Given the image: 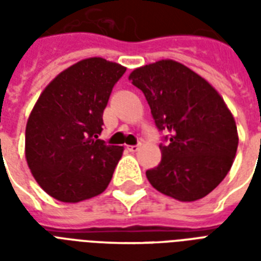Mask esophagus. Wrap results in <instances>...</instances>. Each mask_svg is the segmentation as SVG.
<instances>
[{"label": "esophagus", "mask_w": 261, "mask_h": 261, "mask_svg": "<svg viewBox=\"0 0 261 261\" xmlns=\"http://www.w3.org/2000/svg\"><path fill=\"white\" fill-rule=\"evenodd\" d=\"M127 149H128L131 153H135V151L139 150V145H131V146H127Z\"/></svg>", "instance_id": "34e87169"}]
</instances>
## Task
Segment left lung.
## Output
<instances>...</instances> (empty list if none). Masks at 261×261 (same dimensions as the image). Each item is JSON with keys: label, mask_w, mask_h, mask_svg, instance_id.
<instances>
[{"label": "left lung", "mask_w": 261, "mask_h": 261, "mask_svg": "<svg viewBox=\"0 0 261 261\" xmlns=\"http://www.w3.org/2000/svg\"><path fill=\"white\" fill-rule=\"evenodd\" d=\"M159 130L169 133L161 163L146 171L151 186L180 202H195L217 188L234 163L239 133L222 96L208 81L173 59L131 71Z\"/></svg>", "instance_id": "8db88e82"}]
</instances>
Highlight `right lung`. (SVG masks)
Listing matches in <instances>:
<instances>
[{
	"mask_svg": "<svg viewBox=\"0 0 261 261\" xmlns=\"http://www.w3.org/2000/svg\"><path fill=\"white\" fill-rule=\"evenodd\" d=\"M126 67L100 57L61 71L39 96L25 127V160L44 192L79 203L110 184L123 146L107 145L102 111Z\"/></svg>",
	"mask_w": 261,
	"mask_h": 261,
	"instance_id": "obj_1",
	"label": "right lung"
}]
</instances>
